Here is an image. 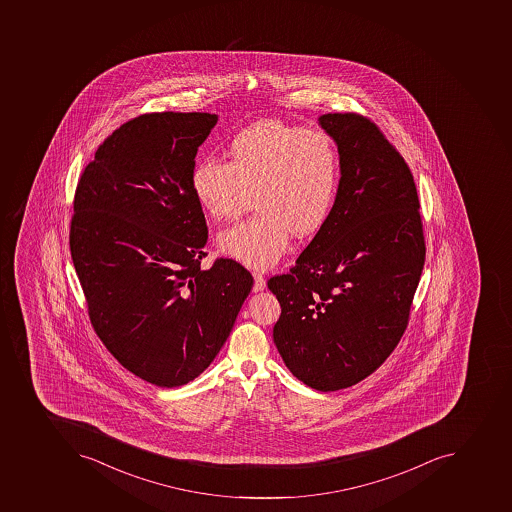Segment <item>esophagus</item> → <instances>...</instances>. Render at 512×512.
<instances>
[{"instance_id":"esophagus-1","label":"esophagus","mask_w":512,"mask_h":512,"mask_svg":"<svg viewBox=\"0 0 512 512\" xmlns=\"http://www.w3.org/2000/svg\"><path fill=\"white\" fill-rule=\"evenodd\" d=\"M266 288V278L262 277L259 272H254V286L253 290L258 293V291H262Z\"/></svg>"}]
</instances>
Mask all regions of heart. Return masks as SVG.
Masks as SVG:
<instances>
[{"label": "heart", "instance_id": "heart-1", "mask_svg": "<svg viewBox=\"0 0 512 512\" xmlns=\"http://www.w3.org/2000/svg\"><path fill=\"white\" fill-rule=\"evenodd\" d=\"M341 158L325 131L280 120L254 123L232 139L229 163L203 158L190 174L195 200L214 221L258 213L219 235V248L254 269L282 258L294 237L325 224L338 192Z\"/></svg>", "mask_w": 512, "mask_h": 512}]
</instances>
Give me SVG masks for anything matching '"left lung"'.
I'll return each instance as SVG.
<instances>
[{
    "instance_id": "obj_1",
    "label": "left lung",
    "mask_w": 512,
    "mask_h": 512,
    "mask_svg": "<svg viewBox=\"0 0 512 512\" xmlns=\"http://www.w3.org/2000/svg\"><path fill=\"white\" fill-rule=\"evenodd\" d=\"M341 179L333 210L296 266L267 282L282 314L274 343L299 381L330 392L383 365L407 330L426 259L410 168L359 113H326Z\"/></svg>"
}]
</instances>
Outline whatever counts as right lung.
Listing matches in <instances>:
<instances>
[{
	"mask_svg": "<svg viewBox=\"0 0 512 512\" xmlns=\"http://www.w3.org/2000/svg\"><path fill=\"white\" fill-rule=\"evenodd\" d=\"M216 123L200 112L129 120L99 145L73 200L70 253L94 331L155 386L202 375L253 288L232 259L202 269L208 227L190 174Z\"/></svg>",
	"mask_w": 512,
	"mask_h": 512,
	"instance_id": "right-lung-1",
	"label": "right lung"
}]
</instances>
